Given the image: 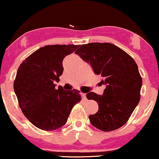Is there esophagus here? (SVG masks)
<instances>
[{"instance_id": "1", "label": "esophagus", "mask_w": 159, "mask_h": 159, "mask_svg": "<svg viewBox=\"0 0 159 159\" xmlns=\"http://www.w3.org/2000/svg\"><path fill=\"white\" fill-rule=\"evenodd\" d=\"M81 96H82V98H83L84 100L87 99V98H86V94H85V93H81Z\"/></svg>"}]
</instances>
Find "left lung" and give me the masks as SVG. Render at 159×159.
<instances>
[{"label":"left lung","mask_w":159,"mask_h":159,"mask_svg":"<svg viewBox=\"0 0 159 159\" xmlns=\"http://www.w3.org/2000/svg\"><path fill=\"white\" fill-rule=\"evenodd\" d=\"M102 77L106 85L103 95L93 92L86 96L98 105V111L89 116L99 130L111 132L126 123L140 98L142 78L135 61L119 47L108 43L82 45L75 52Z\"/></svg>","instance_id":"8db88e82"}]
</instances>
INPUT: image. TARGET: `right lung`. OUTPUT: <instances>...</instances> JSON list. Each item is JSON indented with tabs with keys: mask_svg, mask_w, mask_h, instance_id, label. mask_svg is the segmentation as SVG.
I'll return each mask as SVG.
<instances>
[{
	"mask_svg": "<svg viewBox=\"0 0 159 159\" xmlns=\"http://www.w3.org/2000/svg\"><path fill=\"white\" fill-rule=\"evenodd\" d=\"M79 45H53L42 47L21 63L13 87L19 105L27 120L42 130L54 131L64 125L80 91L55 89L63 74V61Z\"/></svg>",
	"mask_w": 159,
	"mask_h": 159,
	"instance_id": "right-lung-1",
	"label": "right lung"
}]
</instances>
